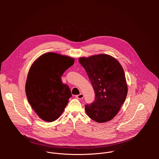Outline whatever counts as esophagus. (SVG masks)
<instances>
[{"label":"esophagus","instance_id":"obj_1","mask_svg":"<svg viewBox=\"0 0 159 159\" xmlns=\"http://www.w3.org/2000/svg\"><path fill=\"white\" fill-rule=\"evenodd\" d=\"M76 98H77V99H82V98H84V94H79V95H77V96H76Z\"/></svg>","mask_w":159,"mask_h":159}]
</instances>
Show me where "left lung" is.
I'll list each match as a JSON object with an SVG mask.
<instances>
[{"mask_svg":"<svg viewBox=\"0 0 159 159\" xmlns=\"http://www.w3.org/2000/svg\"><path fill=\"white\" fill-rule=\"evenodd\" d=\"M92 84L95 101L85 105L87 116L98 123L114 118L127 96L128 87L123 69L112 57L100 54L79 59Z\"/></svg>","mask_w":159,"mask_h":159,"instance_id":"1","label":"left lung"}]
</instances>
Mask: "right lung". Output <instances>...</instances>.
Wrapping results in <instances>:
<instances>
[{
  "label": "right lung",
  "instance_id": "right-lung-1",
  "mask_svg": "<svg viewBox=\"0 0 159 159\" xmlns=\"http://www.w3.org/2000/svg\"><path fill=\"white\" fill-rule=\"evenodd\" d=\"M74 63V59L55 53L40 56L31 65L26 83L29 103L43 120H57L72 97L69 87L61 77Z\"/></svg>",
  "mask_w": 159,
  "mask_h": 159
}]
</instances>
